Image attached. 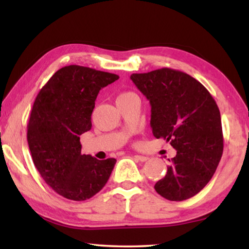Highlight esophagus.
Instances as JSON below:
<instances>
[{"label": "esophagus", "mask_w": 249, "mask_h": 249, "mask_svg": "<svg viewBox=\"0 0 249 249\" xmlns=\"http://www.w3.org/2000/svg\"><path fill=\"white\" fill-rule=\"evenodd\" d=\"M134 159L137 160V161L144 162V161H147V160H148V157H146V156H141V155H135Z\"/></svg>", "instance_id": "1"}]
</instances>
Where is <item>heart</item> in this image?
<instances>
[{
    "label": "heart",
    "mask_w": 249,
    "mask_h": 249,
    "mask_svg": "<svg viewBox=\"0 0 249 249\" xmlns=\"http://www.w3.org/2000/svg\"><path fill=\"white\" fill-rule=\"evenodd\" d=\"M133 93H122L120 96H119V98H117V99H122V98H126V96H128V95H132Z\"/></svg>",
    "instance_id": "heart-1"
}]
</instances>
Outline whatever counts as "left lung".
<instances>
[{
    "label": "left lung",
    "instance_id": "left-lung-1",
    "mask_svg": "<svg viewBox=\"0 0 249 249\" xmlns=\"http://www.w3.org/2000/svg\"><path fill=\"white\" fill-rule=\"evenodd\" d=\"M130 80L149 101L154 136L177 150L155 190L170 201L190 199L208 184L223 154L216 102L197 80L178 70L133 73Z\"/></svg>",
    "mask_w": 249,
    "mask_h": 249
}]
</instances>
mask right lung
I'll return each instance as SVG.
<instances>
[{
	"label": "right lung",
	"instance_id": "obj_1",
	"mask_svg": "<svg viewBox=\"0 0 249 249\" xmlns=\"http://www.w3.org/2000/svg\"><path fill=\"white\" fill-rule=\"evenodd\" d=\"M120 77L88 67L67 66L54 72L37 94L27 125L34 165L58 195L84 201L107 182L116 159L81 154L80 135L92 127L100 90Z\"/></svg>",
	"mask_w": 249,
	"mask_h": 249
}]
</instances>
